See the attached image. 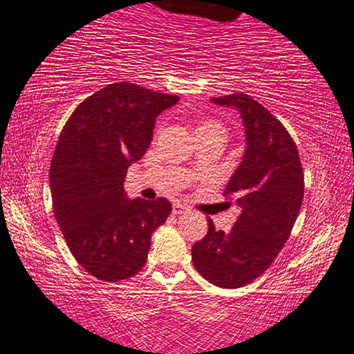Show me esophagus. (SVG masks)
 Instances as JSON below:
<instances>
[{
	"label": "esophagus",
	"instance_id": "esophagus-1",
	"mask_svg": "<svg viewBox=\"0 0 354 354\" xmlns=\"http://www.w3.org/2000/svg\"><path fill=\"white\" fill-rule=\"evenodd\" d=\"M185 212H188V207H185L182 204H174L172 205V214L174 215H182Z\"/></svg>",
	"mask_w": 354,
	"mask_h": 354
}]
</instances>
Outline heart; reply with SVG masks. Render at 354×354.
I'll return each instance as SVG.
<instances>
[{
  "label": "heart",
  "instance_id": "1",
  "mask_svg": "<svg viewBox=\"0 0 354 354\" xmlns=\"http://www.w3.org/2000/svg\"><path fill=\"white\" fill-rule=\"evenodd\" d=\"M207 124H216V123H207ZM207 124H204V127H207ZM216 127H220V124H216Z\"/></svg>",
  "mask_w": 354,
  "mask_h": 354
}]
</instances>
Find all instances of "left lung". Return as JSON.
<instances>
[{
  "mask_svg": "<svg viewBox=\"0 0 354 354\" xmlns=\"http://www.w3.org/2000/svg\"><path fill=\"white\" fill-rule=\"evenodd\" d=\"M232 107L245 127V151L225 188L241 214L230 232L209 221L204 239L192 248L196 270L220 288L252 283L285 245L304 198V174L290 133L268 109L243 93L212 97Z\"/></svg>",
  "mask_w": 354,
  "mask_h": 354,
  "instance_id": "obj_1",
  "label": "left lung"
}]
</instances>
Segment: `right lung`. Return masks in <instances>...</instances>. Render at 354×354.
I'll return each mask as SVG.
<instances>
[{"instance_id": "obj_1", "label": "right lung", "mask_w": 354, "mask_h": 354, "mask_svg": "<svg viewBox=\"0 0 354 354\" xmlns=\"http://www.w3.org/2000/svg\"><path fill=\"white\" fill-rule=\"evenodd\" d=\"M178 96L118 82L80 102L59 134L50 162L55 218L75 261L106 281L144 268L151 234L166 221L167 199H128V167L142 158L155 120Z\"/></svg>"}]
</instances>
